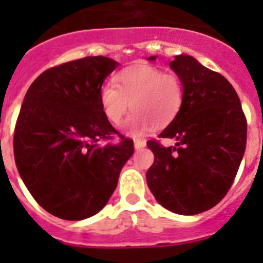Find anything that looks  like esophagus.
Here are the masks:
<instances>
[{
    "instance_id": "1",
    "label": "esophagus",
    "mask_w": 263,
    "mask_h": 263,
    "mask_svg": "<svg viewBox=\"0 0 263 263\" xmlns=\"http://www.w3.org/2000/svg\"><path fill=\"white\" fill-rule=\"evenodd\" d=\"M146 146V141L145 139H134V148L136 150H141Z\"/></svg>"
}]
</instances>
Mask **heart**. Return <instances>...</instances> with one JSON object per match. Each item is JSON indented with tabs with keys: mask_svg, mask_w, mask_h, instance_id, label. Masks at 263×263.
<instances>
[{
	"mask_svg": "<svg viewBox=\"0 0 263 263\" xmlns=\"http://www.w3.org/2000/svg\"><path fill=\"white\" fill-rule=\"evenodd\" d=\"M100 88V105L110 124L121 125L127 111L125 132L142 136L157 126L168 125L182 109L184 99L183 83L175 73H164L160 68L136 64L122 69Z\"/></svg>",
	"mask_w": 263,
	"mask_h": 263,
	"instance_id": "heart-1",
	"label": "heart"
}]
</instances>
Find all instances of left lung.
<instances>
[{"instance_id":"8db88e82","label":"left lung","mask_w":263,"mask_h":263,"mask_svg":"<svg viewBox=\"0 0 263 263\" xmlns=\"http://www.w3.org/2000/svg\"><path fill=\"white\" fill-rule=\"evenodd\" d=\"M170 67L182 80L184 99L159 138H175L176 143L164 147L148 141L154 163L146 180L166 210L197 215L213 208L229 191L245 153L246 118L224 76L190 55H178Z\"/></svg>"}]
</instances>
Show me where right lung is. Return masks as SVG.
<instances>
[{"label": "right lung", "instance_id": "add662e5", "mask_svg": "<svg viewBox=\"0 0 263 263\" xmlns=\"http://www.w3.org/2000/svg\"><path fill=\"white\" fill-rule=\"evenodd\" d=\"M118 63L87 57L47 69L30 85L14 132V158L36 203L63 220H84L106 205L134 153L132 139L100 146L117 130L100 88Z\"/></svg>", "mask_w": 263, "mask_h": 263}]
</instances>
